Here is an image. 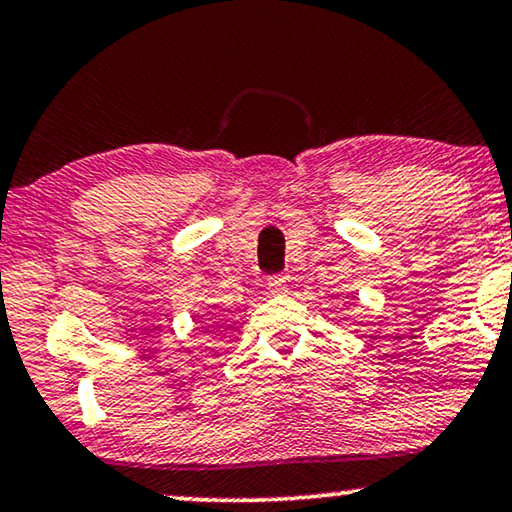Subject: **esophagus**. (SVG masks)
I'll use <instances>...</instances> for the list:
<instances>
[{"label":"esophagus","mask_w":512,"mask_h":512,"mask_svg":"<svg viewBox=\"0 0 512 512\" xmlns=\"http://www.w3.org/2000/svg\"><path fill=\"white\" fill-rule=\"evenodd\" d=\"M268 291L274 298H281V295L288 293V286H286V279L284 277H270L268 279Z\"/></svg>","instance_id":"esophagus-1"}]
</instances>
